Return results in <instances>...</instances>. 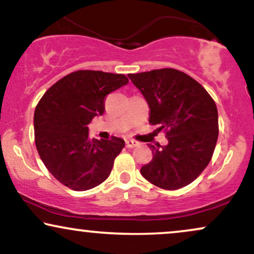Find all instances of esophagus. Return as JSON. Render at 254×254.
<instances>
[{
    "label": "esophagus",
    "instance_id": "34e87169",
    "mask_svg": "<svg viewBox=\"0 0 254 254\" xmlns=\"http://www.w3.org/2000/svg\"><path fill=\"white\" fill-rule=\"evenodd\" d=\"M137 145H139V142L135 141V140H132V139L126 140V146L128 148H134V147H136Z\"/></svg>",
    "mask_w": 254,
    "mask_h": 254
}]
</instances>
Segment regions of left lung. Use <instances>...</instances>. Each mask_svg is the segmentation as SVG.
Masks as SVG:
<instances>
[{
    "label": "left lung",
    "mask_w": 254,
    "mask_h": 254,
    "mask_svg": "<svg viewBox=\"0 0 254 254\" xmlns=\"http://www.w3.org/2000/svg\"><path fill=\"white\" fill-rule=\"evenodd\" d=\"M148 103L149 122L166 130V146L149 145L153 159L140 173L164 190L187 186L207 167L218 140V111L206 89L183 71L164 68L128 74Z\"/></svg>",
    "instance_id": "8db88e82"
}]
</instances>
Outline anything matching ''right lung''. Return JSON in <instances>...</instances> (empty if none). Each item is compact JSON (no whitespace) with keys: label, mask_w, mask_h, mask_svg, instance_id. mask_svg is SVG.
Segmentation results:
<instances>
[{"label":"right lung","mask_w":254,"mask_h":254,"mask_svg":"<svg viewBox=\"0 0 254 254\" xmlns=\"http://www.w3.org/2000/svg\"><path fill=\"white\" fill-rule=\"evenodd\" d=\"M127 83L122 74L77 70L53 84L37 103V152L47 170L64 186L87 190L109 177L125 140L90 139L88 124L103 114L106 95Z\"/></svg>","instance_id":"add662e5"}]
</instances>
